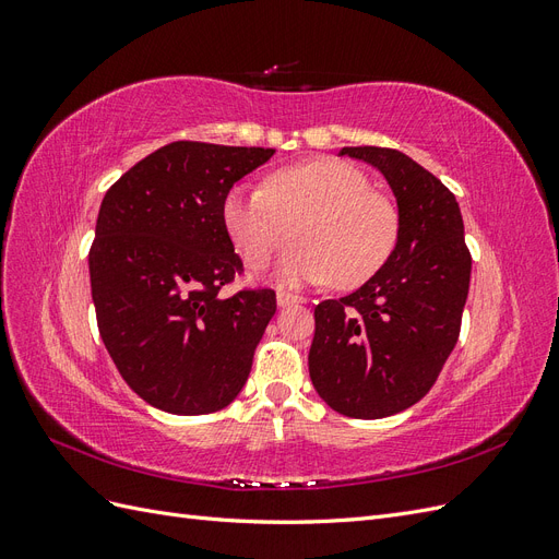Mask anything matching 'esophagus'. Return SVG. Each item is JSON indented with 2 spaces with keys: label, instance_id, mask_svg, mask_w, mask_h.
<instances>
[{
  "label": "esophagus",
  "instance_id": "1",
  "mask_svg": "<svg viewBox=\"0 0 559 559\" xmlns=\"http://www.w3.org/2000/svg\"><path fill=\"white\" fill-rule=\"evenodd\" d=\"M298 302H302V298H300V296L286 294V292H280V294H277V306H280V308H286V306H298Z\"/></svg>",
  "mask_w": 559,
  "mask_h": 559
}]
</instances>
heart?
<instances>
[{
  "mask_svg": "<svg viewBox=\"0 0 559 559\" xmlns=\"http://www.w3.org/2000/svg\"><path fill=\"white\" fill-rule=\"evenodd\" d=\"M224 226L251 267L273 259L294 228L300 242L282 259L280 277L289 284L333 280L352 289L392 257L399 210L359 167L314 158L282 167L265 189L235 186L224 200Z\"/></svg>",
  "mask_w": 559,
  "mask_h": 559,
  "instance_id": "b5f03b06",
  "label": "heart"
}]
</instances>
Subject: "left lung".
I'll return each mask as SVG.
<instances>
[{
  "instance_id": "1",
  "label": "left lung",
  "mask_w": 559,
  "mask_h": 559,
  "mask_svg": "<svg viewBox=\"0 0 559 559\" xmlns=\"http://www.w3.org/2000/svg\"><path fill=\"white\" fill-rule=\"evenodd\" d=\"M378 167L399 207L392 257L357 292L314 308L310 380L335 413L380 419L433 386L460 337L471 253L454 195L411 156L343 146Z\"/></svg>"
}]
</instances>
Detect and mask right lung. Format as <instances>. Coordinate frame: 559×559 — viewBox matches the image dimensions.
Here are the masks:
<instances>
[{
	"mask_svg": "<svg viewBox=\"0 0 559 559\" xmlns=\"http://www.w3.org/2000/svg\"><path fill=\"white\" fill-rule=\"evenodd\" d=\"M275 148L173 142L118 179L99 205L88 253L103 343L148 405L207 415L242 392L275 292L222 298L242 273L224 226L235 181Z\"/></svg>",
	"mask_w": 559,
	"mask_h": 559,
	"instance_id": "right-lung-1",
	"label": "right lung"
}]
</instances>
